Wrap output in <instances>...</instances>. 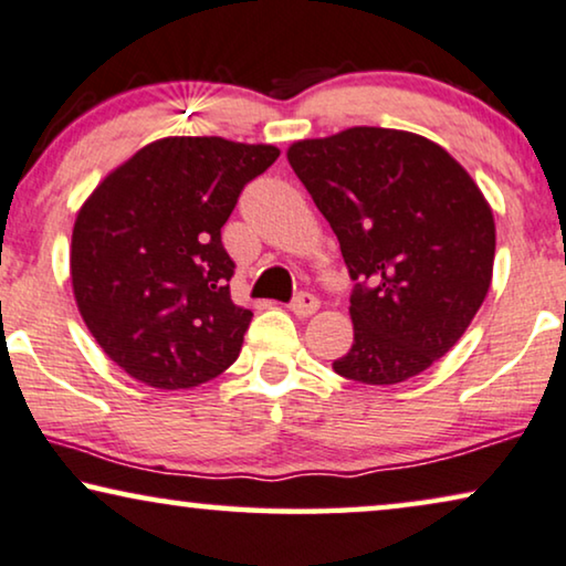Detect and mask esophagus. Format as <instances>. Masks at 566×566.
I'll use <instances>...</instances> for the list:
<instances>
[{"instance_id":"34e87169","label":"esophagus","mask_w":566,"mask_h":566,"mask_svg":"<svg viewBox=\"0 0 566 566\" xmlns=\"http://www.w3.org/2000/svg\"><path fill=\"white\" fill-rule=\"evenodd\" d=\"M316 308H319V298H316L314 293H298V296L291 301V312L301 316V319L316 314Z\"/></svg>"}]
</instances>
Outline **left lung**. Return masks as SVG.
Returning <instances> with one entry per match:
<instances>
[{
  "instance_id": "1",
  "label": "left lung",
  "mask_w": 566,
  "mask_h": 566,
  "mask_svg": "<svg viewBox=\"0 0 566 566\" xmlns=\"http://www.w3.org/2000/svg\"><path fill=\"white\" fill-rule=\"evenodd\" d=\"M289 161L355 281V337L335 374L370 386L422 374L459 343L490 291L494 219L482 190L443 146L409 130L306 138Z\"/></svg>"
}]
</instances>
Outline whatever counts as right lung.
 Here are the masks:
<instances>
[{
    "label": "right lung",
    "instance_id": "obj_1",
    "mask_svg": "<svg viewBox=\"0 0 566 566\" xmlns=\"http://www.w3.org/2000/svg\"><path fill=\"white\" fill-rule=\"evenodd\" d=\"M270 144L169 136L138 149L84 200L72 231L80 314L107 358L154 389H192L242 350L221 227L277 159Z\"/></svg>",
    "mask_w": 566,
    "mask_h": 566
}]
</instances>
